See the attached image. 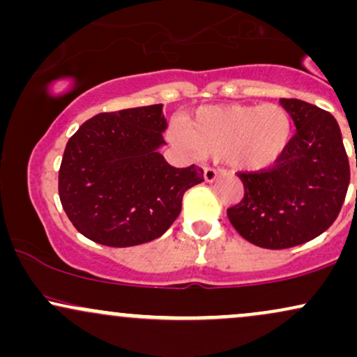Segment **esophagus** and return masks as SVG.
<instances>
[{
  "label": "esophagus",
  "mask_w": 357,
  "mask_h": 357,
  "mask_svg": "<svg viewBox=\"0 0 357 357\" xmlns=\"http://www.w3.org/2000/svg\"><path fill=\"white\" fill-rule=\"evenodd\" d=\"M220 171L221 169H216V167H204V173H203V176H204V181H208V183H213L215 181L216 178H218V174H220Z\"/></svg>",
  "instance_id": "34e87169"
}]
</instances>
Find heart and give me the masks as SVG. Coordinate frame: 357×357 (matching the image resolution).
<instances>
[{"label":"heart","mask_w":357,"mask_h":357,"mask_svg":"<svg viewBox=\"0 0 357 357\" xmlns=\"http://www.w3.org/2000/svg\"><path fill=\"white\" fill-rule=\"evenodd\" d=\"M169 136L192 154L223 155L243 171L272 167L292 137V119L278 104L211 105L196 110Z\"/></svg>","instance_id":"b5f03b06"}]
</instances>
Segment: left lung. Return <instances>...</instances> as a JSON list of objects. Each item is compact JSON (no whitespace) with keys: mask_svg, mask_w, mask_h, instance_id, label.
<instances>
[{"mask_svg":"<svg viewBox=\"0 0 357 357\" xmlns=\"http://www.w3.org/2000/svg\"><path fill=\"white\" fill-rule=\"evenodd\" d=\"M280 104L296 134L272 167L238 173L245 195L227 210L245 240L270 250L296 247L326 231L341 211L351 178L333 114L298 99Z\"/></svg>","mask_w":357,"mask_h":357,"instance_id":"left-lung-1","label":"left lung"}]
</instances>
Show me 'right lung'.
I'll list each match as a JSON object with an SVG mask.
<instances>
[{"mask_svg":"<svg viewBox=\"0 0 357 357\" xmlns=\"http://www.w3.org/2000/svg\"><path fill=\"white\" fill-rule=\"evenodd\" d=\"M166 127L162 104H155L97 114L68 139L59 195L82 235L134 247L174 223L184 192L204 179L202 167H173L158 153Z\"/></svg>","mask_w":357,"mask_h":357,"instance_id":"obj_1","label":"right lung"}]
</instances>
